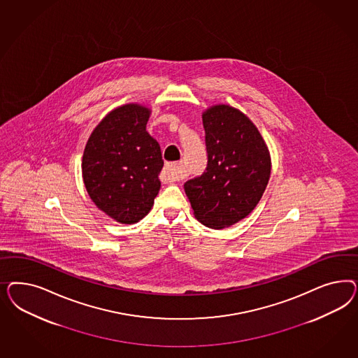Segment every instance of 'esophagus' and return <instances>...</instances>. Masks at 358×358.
I'll return each instance as SVG.
<instances>
[{
    "label": "esophagus",
    "mask_w": 358,
    "mask_h": 358,
    "mask_svg": "<svg viewBox=\"0 0 358 358\" xmlns=\"http://www.w3.org/2000/svg\"><path fill=\"white\" fill-rule=\"evenodd\" d=\"M177 168H178V164L177 163H166L164 166L163 180L165 182H172L178 180V172H177Z\"/></svg>",
    "instance_id": "1"
}]
</instances>
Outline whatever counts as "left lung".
I'll list each match as a JSON object with an SVG mask.
<instances>
[{
	"label": "left lung",
	"mask_w": 358,
	"mask_h": 358,
	"mask_svg": "<svg viewBox=\"0 0 358 358\" xmlns=\"http://www.w3.org/2000/svg\"><path fill=\"white\" fill-rule=\"evenodd\" d=\"M208 155L206 172L186 181L194 217L208 228L231 227L248 217L271 178L268 145L238 108L219 103L202 114Z\"/></svg>",
	"instance_id": "8db88e82"
}]
</instances>
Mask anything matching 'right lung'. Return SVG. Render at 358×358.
<instances>
[{
	"label": "right lung",
	"mask_w": 358,
	"mask_h": 358,
	"mask_svg": "<svg viewBox=\"0 0 358 358\" xmlns=\"http://www.w3.org/2000/svg\"><path fill=\"white\" fill-rule=\"evenodd\" d=\"M151 108H114L90 134L83 155V180L94 205L122 224L145 217L162 182V150L147 132Z\"/></svg>",
	"instance_id": "add662e5"
}]
</instances>
